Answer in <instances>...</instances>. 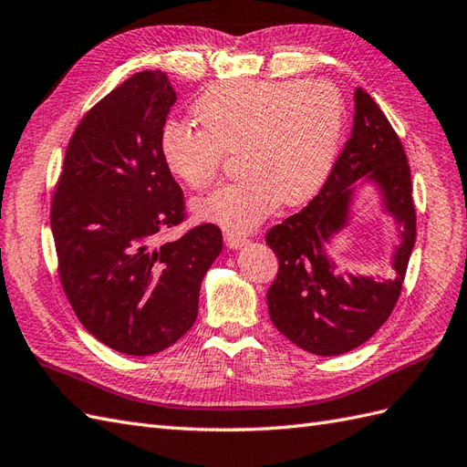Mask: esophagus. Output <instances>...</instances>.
Listing matches in <instances>:
<instances>
[{"label":"esophagus","mask_w":467,"mask_h":467,"mask_svg":"<svg viewBox=\"0 0 467 467\" xmlns=\"http://www.w3.org/2000/svg\"><path fill=\"white\" fill-rule=\"evenodd\" d=\"M224 243L229 248H243L248 243V238L241 233H224Z\"/></svg>","instance_id":"obj_1"}]
</instances>
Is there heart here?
<instances>
[{"label": "heart", "instance_id": "obj_1", "mask_svg": "<svg viewBox=\"0 0 467 467\" xmlns=\"http://www.w3.org/2000/svg\"><path fill=\"white\" fill-rule=\"evenodd\" d=\"M201 130L170 119L160 148L170 171L191 189L219 177L224 155L236 153L244 175L197 201L201 219L244 233L282 201L300 205L326 182L345 122L339 88L326 78L231 80L195 104Z\"/></svg>", "mask_w": 467, "mask_h": 467}]
</instances>
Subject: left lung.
<instances>
[{"label":"left lung","mask_w":467,"mask_h":467,"mask_svg":"<svg viewBox=\"0 0 467 467\" xmlns=\"http://www.w3.org/2000/svg\"><path fill=\"white\" fill-rule=\"evenodd\" d=\"M357 181L376 185L383 208L400 226V246L391 261L394 279L343 273L325 253L330 238L348 223ZM414 243L409 160L379 104L357 88L351 138L327 182L307 207L266 234V244L278 256V274L266 294L272 324L297 348L321 357L358 348L397 306Z\"/></svg>","instance_id":"8db88e82"}]
</instances>
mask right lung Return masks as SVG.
Returning a JSON list of instances; mask_svg holds the SVG:
<instances>
[{
  "label": "right lung",
  "instance_id": "obj_1",
  "mask_svg": "<svg viewBox=\"0 0 467 467\" xmlns=\"http://www.w3.org/2000/svg\"><path fill=\"white\" fill-rule=\"evenodd\" d=\"M175 100L161 70H141L106 94L70 138L51 202L70 306L99 341L134 357L160 353L193 327L202 276L223 250L211 223L160 243L185 221L160 148Z\"/></svg>",
  "mask_w": 467,
  "mask_h": 467
}]
</instances>
